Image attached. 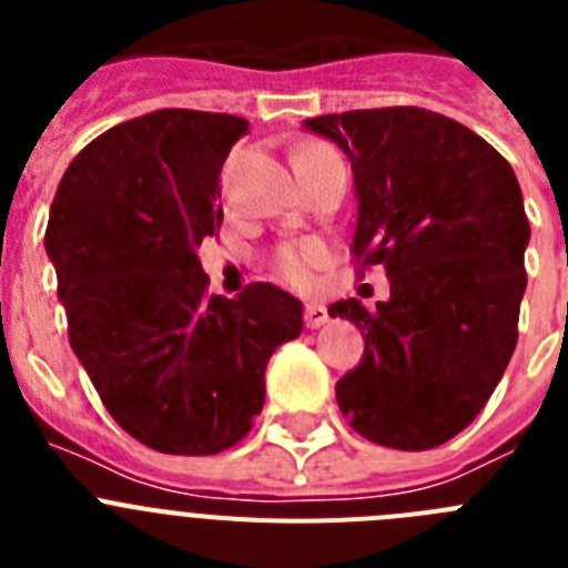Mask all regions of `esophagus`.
Segmentation results:
<instances>
[{"label": "esophagus", "mask_w": 568, "mask_h": 568, "mask_svg": "<svg viewBox=\"0 0 568 568\" xmlns=\"http://www.w3.org/2000/svg\"><path fill=\"white\" fill-rule=\"evenodd\" d=\"M327 321H329V313L324 304H307V307H304V324H307L310 329L324 327Z\"/></svg>", "instance_id": "obj_1"}]
</instances>
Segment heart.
I'll return each mask as SVG.
<instances>
[{"label":"heart","instance_id":"obj_1","mask_svg":"<svg viewBox=\"0 0 568 568\" xmlns=\"http://www.w3.org/2000/svg\"><path fill=\"white\" fill-rule=\"evenodd\" d=\"M327 162H341L338 153L324 144H307L295 153V168H315V164ZM324 247L315 244V241H301V244H287L281 247L273 258V267L278 273V278L290 287L307 290L313 284V273L318 264H324Z\"/></svg>","mask_w":568,"mask_h":568}]
</instances>
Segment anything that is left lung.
Here are the masks:
<instances>
[{
  "label": "left lung",
  "instance_id": "left-lung-1",
  "mask_svg": "<svg viewBox=\"0 0 568 568\" xmlns=\"http://www.w3.org/2000/svg\"><path fill=\"white\" fill-rule=\"evenodd\" d=\"M304 128L353 164V255L389 278L375 310L358 298L329 307L364 333V358L335 384L341 413L373 444H446L484 409L518 344L529 219L515 170L424 108L315 115Z\"/></svg>",
  "mask_w": 568,
  "mask_h": 568
}]
</instances>
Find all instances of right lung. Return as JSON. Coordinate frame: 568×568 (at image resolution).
I'll return each instance as SVG.
<instances>
[{"mask_svg": "<svg viewBox=\"0 0 568 568\" xmlns=\"http://www.w3.org/2000/svg\"><path fill=\"white\" fill-rule=\"evenodd\" d=\"M250 122L153 110L70 162L50 204L70 346L124 433L155 453L215 455L253 429L275 346L301 301L273 284L207 295L202 241L222 227V173Z\"/></svg>", "mask_w": 568, "mask_h": 568, "instance_id": "right-lung-1", "label": "right lung"}]
</instances>
